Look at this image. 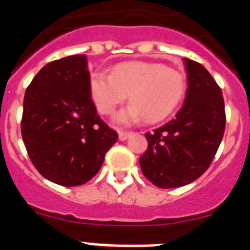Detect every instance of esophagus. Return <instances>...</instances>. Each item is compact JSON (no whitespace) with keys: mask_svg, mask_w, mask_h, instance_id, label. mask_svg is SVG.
I'll return each instance as SVG.
<instances>
[{"mask_svg":"<svg viewBox=\"0 0 250 250\" xmlns=\"http://www.w3.org/2000/svg\"><path fill=\"white\" fill-rule=\"evenodd\" d=\"M131 135V132H126V131H119V139H120L121 141L126 140L129 136Z\"/></svg>","mask_w":250,"mask_h":250,"instance_id":"34e87169","label":"esophagus"}]
</instances>
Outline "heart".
I'll return each mask as SVG.
<instances>
[{
    "mask_svg": "<svg viewBox=\"0 0 250 250\" xmlns=\"http://www.w3.org/2000/svg\"><path fill=\"white\" fill-rule=\"evenodd\" d=\"M90 94L99 111L110 115L129 95L130 105L115 116V123L129 125L145 118L158 123L167 118L182 103L187 90L184 75L160 63L131 61L118 65L111 75H90Z\"/></svg>",
    "mask_w": 250,
    "mask_h": 250,
    "instance_id": "b5f03b06",
    "label": "heart"
}]
</instances>
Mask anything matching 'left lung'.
Masks as SVG:
<instances>
[{
  "label": "left lung",
  "mask_w": 250,
  "mask_h": 250,
  "mask_svg": "<svg viewBox=\"0 0 250 250\" xmlns=\"http://www.w3.org/2000/svg\"><path fill=\"white\" fill-rule=\"evenodd\" d=\"M188 89L183 107L150 134L140 158L145 178L163 189L184 187L202 176L211 164L225 129L224 99L207 68L184 59Z\"/></svg>",
  "instance_id": "1"
}]
</instances>
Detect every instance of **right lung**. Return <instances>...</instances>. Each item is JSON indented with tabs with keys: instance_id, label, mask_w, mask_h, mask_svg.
Returning <instances> with one entry per match:
<instances>
[{
	"instance_id": "add662e5",
	"label": "right lung",
	"mask_w": 250,
	"mask_h": 250,
	"mask_svg": "<svg viewBox=\"0 0 250 250\" xmlns=\"http://www.w3.org/2000/svg\"><path fill=\"white\" fill-rule=\"evenodd\" d=\"M85 55L43 66L25 92L22 139L43 178L63 187L87 183L118 140L98 115Z\"/></svg>"
}]
</instances>
